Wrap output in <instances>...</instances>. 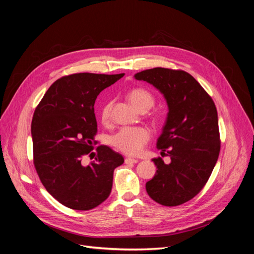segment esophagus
I'll list each match as a JSON object with an SVG mask.
<instances>
[{
    "instance_id": "1",
    "label": "esophagus",
    "mask_w": 254,
    "mask_h": 254,
    "mask_svg": "<svg viewBox=\"0 0 254 254\" xmlns=\"http://www.w3.org/2000/svg\"><path fill=\"white\" fill-rule=\"evenodd\" d=\"M137 162H139V160H137V159H133V158H126L125 159V163L126 164H130V163H137Z\"/></svg>"
}]
</instances>
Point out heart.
<instances>
[{"mask_svg":"<svg viewBox=\"0 0 254 254\" xmlns=\"http://www.w3.org/2000/svg\"><path fill=\"white\" fill-rule=\"evenodd\" d=\"M130 102L139 110L149 109L155 103V98L147 90L133 89L129 93ZM112 103L107 102L101 110V120L107 123L110 119ZM150 140V131L145 127H124L110 137V143L126 155L135 156L143 150L144 146Z\"/></svg>","mask_w":254,"mask_h":254,"instance_id":"1","label":"heart"}]
</instances>
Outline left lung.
Instances as JSON below:
<instances>
[{
    "label": "left lung",
    "instance_id": "left-lung-1",
    "mask_svg": "<svg viewBox=\"0 0 254 254\" xmlns=\"http://www.w3.org/2000/svg\"><path fill=\"white\" fill-rule=\"evenodd\" d=\"M134 78L162 93L168 114L157 147L167 151L171 163L152 159L157 173L146 183L156 202L176 206L194 198L209 180L220 151L217 110L212 97L193 76L182 70L153 67Z\"/></svg>",
    "mask_w": 254,
    "mask_h": 254
}]
</instances>
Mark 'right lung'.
<instances>
[{
    "label": "right lung",
    "mask_w": 254,
    "mask_h": 254,
    "mask_svg": "<svg viewBox=\"0 0 254 254\" xmlns=\"http://www.w3.org/2000/svg\"><path fill=\"white\" fill-rule=\"evenodd\" d=\"M125 74L77 73L54 82L37 106L32 122L34 165L43 187L73 210L94 209L109 197L113 172L124 158L106 145L89 165L82 157L97 142L94 103Z\"/></svg>",
    "instance_id": "1"
}]
</instances>
